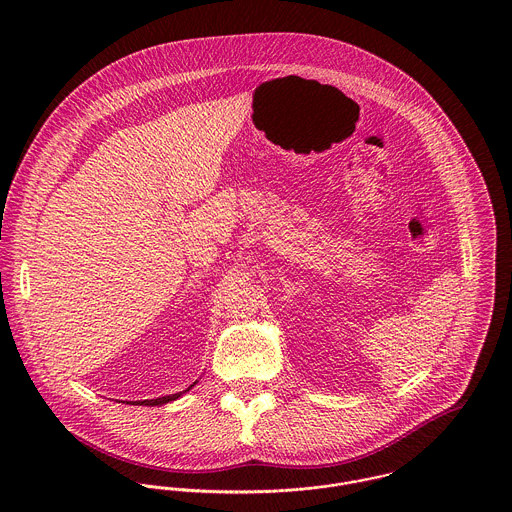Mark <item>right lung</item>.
Here are the masks:
<instances>
[{
    "label": "right lung",
    "mask_w": 512,
    "mask_h": 512,
    "mask_svg": "<svg viewBox=\"0 0 512 512\" xmlns=\"http://www.w3.org/2000/svg\"><path fill=\"white\" fill-rule=\"evenodd\" d=\"M195 384V382H193ZM191 384V386H193ZM189 386V388H191ZM187 388V390H189ZM181 396V392H177V394H171V396H161V398H155V400H144V402H136V404H146V406H161V404H167V402H171V400H177Z\"/></svg>",
    "instance_id": "add662e5"
}]
</instances>
